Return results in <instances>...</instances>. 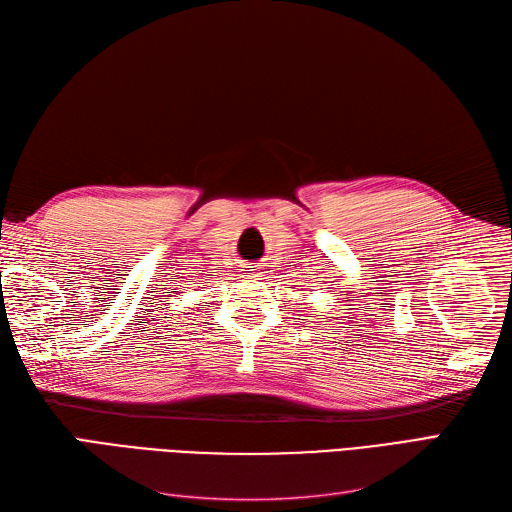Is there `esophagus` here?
I'll use <instances>...</instances> for the list:
<instances>
[{
  "label": "esophagus",
  "instance_id": "esophagus-1",
  "mask_svg": "<svg viewBox=\"0 0 512 512\" xmlns=\"http://www.w3.org/2000/svg\"><path fill=\"white\" fill-rule=\"evenodd\" d=\"M243 275L254 277V275H256V269H254V267H245V269H243Z\"/></svg>",
  "mask_w": 512,
  "mask_h": 512
}]
</instances>
